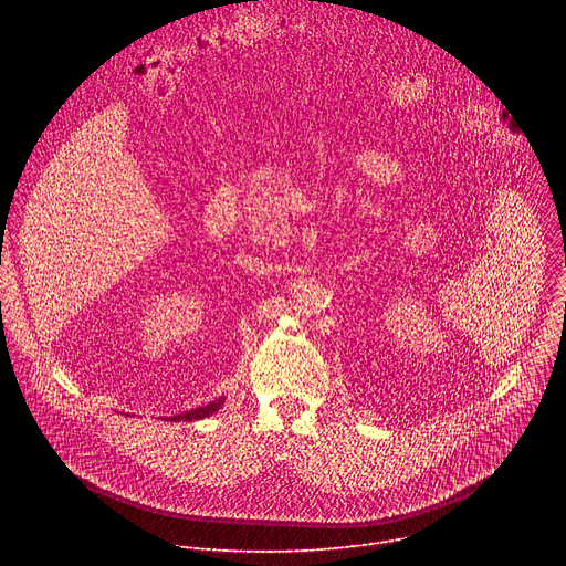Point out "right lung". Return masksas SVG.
<instances>
[{
    "instance_id": "right-lung-1",
    "label": "right lung",
    "mask_w": 566,
    "mask_h": 566,
    "mask_svg": "<svg viewBox=\"0 0 566 566\" xmlns=\"http://www.w3.org/2000/svg\"><path fill=\"white\" fill-rule=\"evenodd\" d=\"M223 402H226V398L221 396V398H217V400L208 402V406H203V408H195V410H190V412L175 415V417H172V421H201V419H206V417H210V415L219 412V408L223 406Z\"/></svg>"
}]
</instances>
